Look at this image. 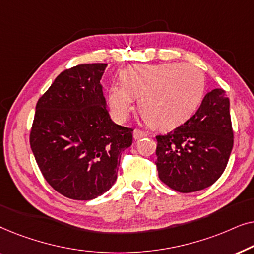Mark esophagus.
I'll list each match as a JSON object with an SVG mask.
<instances>
[{"mask_svg": "<svg viewBox=\"0 0 254 254\" xmlns=\"http://www.w3.org/2000/svg\"><path fill=\"white\" fill-rule=\"evenodd\" d=\"M133 135H134L135 140H138V138H142V137L147 136V133H145V131H143V130H141V129H137V128H136V129L134 130Z\"/></svg>", "mask_w": 254, "mask_h": 254, "instance_id": "1", "label": "esophagus"}]
</instances>
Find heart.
I'll return each mask as SVG.
<instances>
[{
	"label": "heart",
	"instance_id": "1",
	"mask_svg": "<svg viewBox=\"0 0 254 254\" xmlns=\"http://www.w3.org/2000/svg\"><path fill=\"white\" fill-rule=\"evenodd\" d=\"M206 77L190 64H138L121 72V83L111 85L109 105L123 121L140 98L138 111L149 126L172 128L192 117L202 103Z\"/></svg>",
	"mask_w": 254,
	"mask_h": 254
}]
</instances>
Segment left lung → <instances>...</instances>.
Returning a JSON list of instances; mask_svg holds the SVG:
<instances>
[{
    "label": "left lung",
    "instance_id": "left-lung-1",
    "mask_svg": "<svg viewBox=\"0 0 254 254\" xmlns=\"http://www.w3.org/2000/svg\"><path fill=\"white\" fill-rule=\"evenodd\" d=\"M156 140V166L165 185L180 193L213 185L227 168L234 145L230 102L224 90L208 92L193 117Z\"/></svg>",
    "mask_w": 254,
    "mask_h": 254
}]
</instances>
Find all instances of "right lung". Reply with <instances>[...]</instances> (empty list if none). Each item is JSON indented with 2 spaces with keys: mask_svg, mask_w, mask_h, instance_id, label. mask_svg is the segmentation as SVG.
I'll return each mask as SVG.
<instances>
[{
  "mask_svg": "<svg viewBox=\"0 0 254 254\" xmlns=\"http://www.w3.org/2000/svg\"><path fill=\"white\" fill-rule=\"evenodd\" d=\"M106 64L65 69L36 106L30 145L44 178L72 200H92L117 180L133 128L114 124L100 78Z\"/></svg>",
  "mask_w": 254,
  "mask_h": 254,
  "instance_id": "add662e5",
  "label": "right lung"
}]
</instances>
